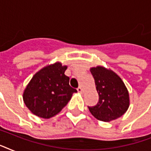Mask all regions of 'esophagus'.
<instances>
[{"label": "esophagus", "mask_w": 151, "mask_h": 151, "mask_svg": "<svg viewBox=\"0 0 151 151\" xmlns=\"http://www.w3.org/2000/svg\"><path fill=\"white\" fill-rule=\"evenodd\" d=\"M77 90H78V92H80V93H82V92H83L82 88L81 87V86H80V87H78V89H77Z\"/></svg>", "instance_id": "esophagus-1"}]
</instances>
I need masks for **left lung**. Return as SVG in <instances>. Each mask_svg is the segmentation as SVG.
Here are the masks:
<instances>
[{"mask_svg": "<svg viewBox=\"0 0 151 151\" xmlns=\"http://www.w3.org/2000/svg\"><path fill=\"white\" fill-rule=\"evenodd\" d=\"M99 94V102L88 106L96 119L109 122L122 117L129 106V95L122 78L111 70L96 66L90 69Z\"/></svg>", "mask_w": 151, "mask_h": 151, "instance_id": "1", "label": "left lung"}]
</instances>
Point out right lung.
<instances>
[{
  "label": "right lung",
  "mask_w": 151,
  "mask_h": 151,
  "mask_svg": "<svg viewBox=\"0 0 151 151\" xmlns=\"http://www.w3.org/2000/svg\"><path fill=\"white\" fill-rule=\"evenodd\" d=\"M66 66L57 62L37 72L23 92V101L34 114L50 118L59 114L77 92L69 85L70 78L65 75Z\"/></svg>",
  "instance_id": "1"
}]
</instances>
